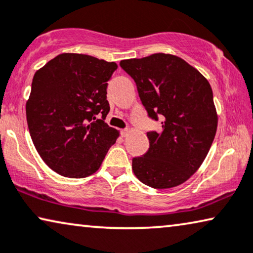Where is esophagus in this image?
Wrapping results in <instances>:
<instances>
[{
  "mask_svg": "<svg viewBox=\"0 0 253 253\" xmlns=\"http://www.w3.org/2000/svg\"><path fill=\"white\" fill-rule=\"evenodd\" d=\"M121 133H122L123 137H126V135L130 133V130L129 129H124V130L121 131Z\"/></svg>",
  "mask_w": 253,
  "mask_h": 253,
  "instance_id": "esophagus-1",
  "label": "esophagus"
}]
</instances>
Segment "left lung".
Listing matches in <instances>:
<instances>
[{
	"label": "left lung",
	"mask_w": 253,
	"mask_h": 253,
	"mask_svg": "<svg viewBox=\"0 0 253 253\" xmlns=\"http://www.w3.org/2000/svg\"><path fill=\"white\" fill-rule=\"evenodd\" d=\"M120 66L134 80L149 118L163 120L160 132L147 133L148 152L132 160L134 175L156 189L184 184L202 166L217 131L210 83L169 53L121 60Z\"/></svg>",
	"instance_id": "1"
}]
</instances>
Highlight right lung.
Here are the masks:
<instances>
[{
  "label": "right lung",
  "instance_id": "right-lung-1",
  "mask_svg": "<svg viewBox=\"0 0 253 253\" xmlns=\"http://www.w3.org/2000/svg\"><path fill=\"white\" fill-rule=\"evenodd\" d=\"M116 68L114 61L61 53L35 73L27 124L36 151L51 170L85 178L100 168L120 135L104 121L109 112L107 81Z\"/></svg>",
  "mask_w": 253,
  "mask_h": 253
}]
</instances>
